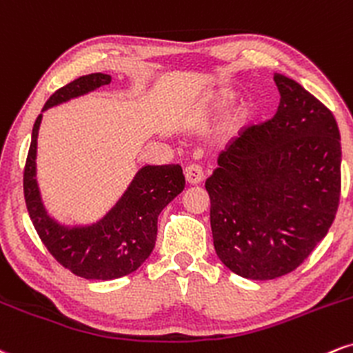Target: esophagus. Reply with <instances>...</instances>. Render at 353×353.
I'll return each instance as SVG.
<instances>
[{
    "label": "esophagus",
    "mask_w": 353,
    "mask_h": 353,
    "mask_svg": "<svg viewBox=\"0 0 353 353\" xmlns=\"http://www.w3.org/2000/svg\"><path fill=\"white\" fill-rule=\"evenodd\" d=\"M185 178L190 185H198L203 181V170L198 165H190L185 168Z\"/></svg>",
    "instance_id": "34e87169"
}]
</instances>
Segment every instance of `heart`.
<instances>
[{"mask_svg": "<svg viewBox=\"0 0 353 353\" xmlns=\"http://www.w3.org/2000/svg\"><path fill=\"white\" fill-rule=\"evenodd\" d=\"M234 102H236L234 90L233 89H223L221 92L216 95V99H214V109H218L219 112L228 110L234 105ZM251 117H252V110L250 109V107H241V109L236 110L233 114V117H231L230 127L231 128H241L246 125L248 122H250Z\"/></svg>", "mask_w": 353, "mask_h": 353, "instance_id": "1", "label": "heart"}]
</instances>
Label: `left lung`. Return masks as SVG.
I'll return each instance as SVG.
<instances>
[{"label": "left lung", "instance_id": "left-lung-1", "mask_svg": "<svg viewBox=\"0 0 353 353\" xmlns=\"http://www.w3.org/2000/svg\"><path fill=\"white\" fill-rule=\"evenodd\" d=\"M274 117L241 130L205 183L218 258L254 281L299 268L325 238L341 200L332 112L292 79L274 74Z\"/></svg>", "mask_w": 353, "mask_h": 353}]
</instances>
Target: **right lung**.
Listing matches in <instances>:
<instances>
[{"label": "right lung", "instance_id": "right-lung-1", "mask_svg": "<svg viewBox=\"0 0 353 353\" xmlns=\"http://www.w3.org/2000/svg\"><path fill=\"white\" fill-rule=\"evenodd\" d=\"M109 74L82 76L61 87L44 103L43 112L70 99L110 84ZM43 114L32 127L26 167L24 200L41 241L57 263L84 279L110 281L134 272L150 256L157 241L161 210L185 188L180 165H147L140 168L127 192L102 219L89 226H64L51 218L36 181V148Z\"/></svg>", "mask_w": 353, "mask_h": 353}]
</instances>
